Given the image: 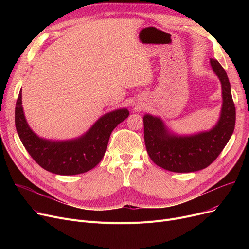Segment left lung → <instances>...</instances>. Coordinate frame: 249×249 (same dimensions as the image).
I'll use <instances>...</instances> for the list:
<instances>
[{"mask_svg":"<svg viewBox=\"0 0 249 249\" xmlns=\"http://www.w3.org/2000/svg\"><path fill=\"white\" fill-rule=\"evenodd\" d=\"M210 65L218 76L222 89L220 117L214 127L189 135L173 132L160 117L145 114L144 141L151 160L160 167L174 173H192L210 165L223 150L235 127V106L231 86L225 70L216 60Z\"/></svg>","mask_w":249,"mask_h":249,"instance_id":"obj_1","label":"left lung"}]
</instances>
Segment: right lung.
Wrapping results in <instances>:
<instances>
[{
	"label": "right lung",
	"instance_id": "1",
	"mask_svg": "<svg viewBox=\"0 0 249 249\" xmlns=\"http://www.w3.org/2000/svg\"><path fill=\"white\" fill-rule=\"evenodd\" d=\"M129 116L126 108L104 114L86 133L69 140L39 137L30 128L22 107V90L15 108V125L24 147L45 171L55 175H80L94 168L104 158L110 135Z\"/></svg>",
	"mask_w": 249,
	"mask_h": 249
}]
</instances>
